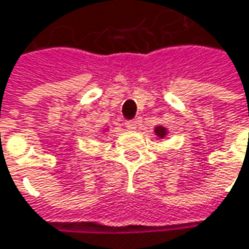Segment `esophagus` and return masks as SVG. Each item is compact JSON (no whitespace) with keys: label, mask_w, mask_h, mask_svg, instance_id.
I'll use <instances>...</instances> for the list:
<instances>
[{"label":"esophagus","mask_w":249,"mask_h":249,"mask_svg":"<svg viewBox=\"0 0 249 249\" xmlns=\"http://www.w3.org/2000/svg\"><path fill=\"white\" fill-rule=\"evenodd\" d=\"M126 129H129V130H134L136 129V126H137V123H136V120H126Z\"/></svg>","instance_id":"obj_1"}]
</instances>
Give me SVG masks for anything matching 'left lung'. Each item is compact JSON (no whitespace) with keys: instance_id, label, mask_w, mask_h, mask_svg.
<instances>
[{"instance_id":"obj_1","label":"left lung","mask_w":249,"mask_h":249,"mask_svg":"<svg viewBox=\"0 0 249 249\" xmlns=\"http://www.w3.org/2000/svg\"><path fill=\"white\" fill-rule=\"evenodd\" d=\"M154 132H156V134H157V136H160V137H164V136L167 134L166 129H164V127H161V126L156 127V130H154Z\"/></svg>"}]
</instances>
